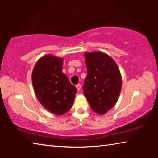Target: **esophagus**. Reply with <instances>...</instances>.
<instances>
[{
	"mask_svg": "<svg viewBox=\"0 0 158 158\" xmlns=\"http://www.w3.org/2000/svg\"><path fill=\"white\" fill-rule=\"evenodd\" d=\"M76 88H77V90L79 91V90L81 89V84H77V85H76Z\"/></svg>",
	"mask_w": 158,
	"mask_h": 158,
	"instance_id": "34e87169",
	"label": "esophagus"
}]
</instances>
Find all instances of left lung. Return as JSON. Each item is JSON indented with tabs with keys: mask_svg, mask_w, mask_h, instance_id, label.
Masks as SVG:
<instances>
[{
	"mask_svg": "<svg viewBox=\"0 0 158 158\" xmlns=\"http://www.w3.org/2000/svg\"><path fill=\"white\" fill-rule=\"evenodd\" d=\"M87 76L83 94L93 111L103 115L117 102L122 89V75L117 64L107 54L86 52Z\"/></svg>",
	"mask_w": 158,
	"mask_h": 158,
	"instance_id": "8db88e82",
	"label": "left lung"
}]
</instances>
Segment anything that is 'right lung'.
Masks as SVG:
<instances>
[{
	"label": "right lung",
	"mask_w": 158,
	"mask_h": 158,
	"mask_svg": "<svg viewBox=\"0 0 158 158\" xmlns=\"http://www.w3.org/2000/svg\"><path fill=\"white\" fill-rule=\"evenodd\" d=\"M63 59L47 55L36 62L31 79L34 92L43 106L61 116L72 107L77 89L62 71Z\"/></svg>",
	"instance_id": "add662e5"
}]
</instances>
